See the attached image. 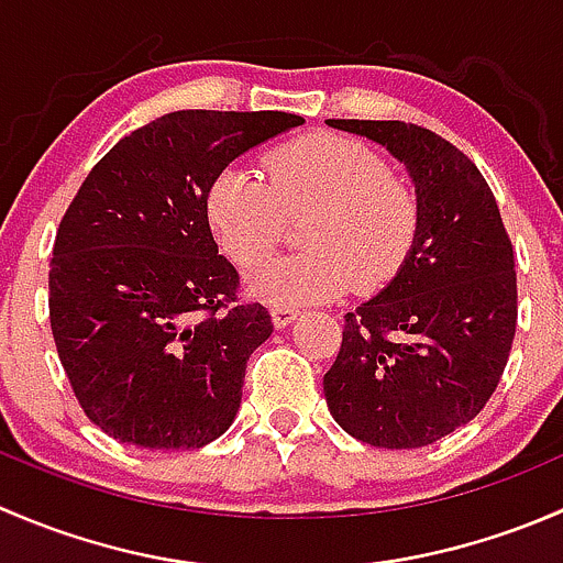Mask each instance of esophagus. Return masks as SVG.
<instances>
[{"label": "esophagus", "instance_id": "obj_1", "mask_svg": "<svg viewBox=\"0 0 563 563\" xmlns=\"http://www.w3.org/2000/svg\"><path fill=\"white\" fill-rule=\"evenodd\" d=\"M299 310L294 308H272V323H275V329H286L288 323L297 321Z\"/></svg>", "mask_w": 563, "mask_h": 563}]
</instances>
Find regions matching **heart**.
Returning a JSON list of instances; mask_svg holds the SVG:
<instances>
[{"label":"heart","instance_id":"heart-1","mask_svg":"<svg viewBox=\"0 0 563 563\" xmlns=\"http://www.w3.org/2000/svg\"><path fill=\"white\" fill-rule=\"evenodd\" d=\"M266 185L245 168H225L209 187L207 212L220 247L250 266L277 244L288 219L308 217L309 250L273 260L247 275V294L275 308L321 302L354 283L367 294L400 269L413 245L419 207L371 146L345 135H308L264 161Z\"/></svg>","mask_w":563,"mask_h":563}]
</instances>
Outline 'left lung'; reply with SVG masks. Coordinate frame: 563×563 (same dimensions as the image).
Returning a JSON list of instances; mask_svg holds the SVG:
<instances>
[{"mask_svg": "<svg viewBox=\"0 0 563 563\" xmlns=\"http://www.w3.org/2000/svg\"><path fill=\"white\" fill-rule=\"evenodd\" d=\"M327 124L406 166L419 223L395 277L345 313L323 395L354 439L417 450L468 424L501 382L518 323L512 242L485 176L433 130L395 119Z\"/></svg>", "mask_w": 563, "mask_h": 563, "instance_id": "1", "label": "left lung"}]
</instances>
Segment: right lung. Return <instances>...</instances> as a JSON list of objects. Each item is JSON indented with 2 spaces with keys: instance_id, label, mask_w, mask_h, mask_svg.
<instances>
[{
  "instance_id": "1",
  "label": "right lung",
  "mask_w": 563,
  "mask_h": 563,
  "mask_svg": "<svg viewBox=\"0 0 563 563\" xmlns=\"http://www.w3.org/2000/svg\"><path fill=\"white\" fill-rule=\"evenodd\" d=\"M286 111H174L124 135L67 207L48 272L51 332L87 417L122 444L201 450L234 422L250 354L272 334L236 299L207 198Z\"/></svg>"
}]
</instances>
